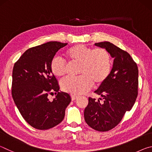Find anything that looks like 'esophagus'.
Returning <instances> with one entry per match:
<instances>
[{
    "instance_id": "obj_1",
    "label": "esophagus",
    "mask_w": 152,
    "mask_h": 152,
    "mask_svg": "<svg viewBox=\"0 0 152 152\" xmlns=\"http://www.w3.org/2000/svg\"><path fill=\"white\" fill-rule=\"evenodd\" d=\"M71 98H72V101H74V100H76L77 98H78V96H76V95L72 94L71 95Z\"/></svg>"
}]
</instances>
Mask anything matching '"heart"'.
Listing matches in <instances>:
<instances>
[{"mask_svg":"<svg viewBox=\"0 0 152 152\" xmlns=\"http://www.w3.org/2000/svg\"><path fill=\"white\" fill-rule=\"evenodd\" d=\"M71 63H79L78 77L69 76L61 81L64 91L72 94H81L92 88L93 82L100 85L107 80L111 69V60L109 52L104 49H94L78 44L69 48L64 52ZM67 64L62 59L54 57L50 62L51 72L57 77L65 75Z\"/></svg>","mask_w":152,"mask_h":152,"instance_id":"b5f03b06","label":"heart"}]
</instances>
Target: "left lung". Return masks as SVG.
Listing matches in <instances>:
<instances>
[{"label": "left lung", "instance_id": "obj_1", "mask_svg": "<svg viewBox=\"0 0 152 152\" xmlns=\"http://www.w3.org/2000/svg\"><path fill=\"white\" fill-rule=\"evenodd\" d=\"M94 45L105 49L114 60L107 80L94 91L101 98L98 101L88 98L84 116L91 128L107 132L119 124L135 103L138 92V68L127 51L113 43L104 42Z\"/></svg>", "mask_w": 152, "mask_h": 152}]
</instances>
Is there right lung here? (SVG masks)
Listing matches in <instances>:
<instances>
[{
	"mask_svg": "<svg viewBox=\"0 0 152 152\" xmlns=\"http://www.w3.org/2000/svg\"><path fill=\"white\" fill-rule=\"evenodd\" d=\"M67 44L50 42L29 48L14 65L12 99L24 119L37 129H48L60 123L71 102L70 94L59 91L58 82L50 70L51 59ZM50 91L56 94L52 102L47 98Z\"/></svg>",
	"mask_w": 152,
	"mask_h": 152,
	"instance_id": "1",
	"label": "right lung"
}]
</instances>
